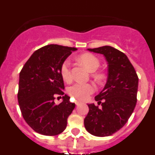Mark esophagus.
<instances>
[{
    "instance_id": "obj_1",
    "label": "esophagus",
    "mask_w": 155,
    "mask_h": 155,
    "mask_svg": "<svg viewBox=\"0 0 155 155\" xmlns=\"http://www.w3.org/2000/svg\"><path fill=\"white\" fill-rule=\"evenodd\" d=\"M75 104H76L77 105H79L81 104V102H79V101H78V100H77V101H75Z\"/></svg>"
}]
</instances>
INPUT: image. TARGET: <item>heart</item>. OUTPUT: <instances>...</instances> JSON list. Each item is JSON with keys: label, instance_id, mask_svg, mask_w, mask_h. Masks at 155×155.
Wrapping results in <instances>:
<instances>
[{"label": "heart", "instance_id": "b5f03b06", "mask_svg": "<svg viewBox=\"0 0 155 155\" xmlns=\"http://www.w3.org/2000/svg\"><path fill=\"white\" fill-rule=\"evenodd\" d=\"M79 61L87 69L91 72L96 71L100 66L99 59L96 56L91 53H84L79 57ZM61 74L63 78L67 81H69L71 79V62L69 60H65L61 64ZM96 78L101 79V74H96ZM95 87L92 84H83V83H76L68 88V93L71 97L76 98L79 101H84L88 98L90 94L94 93Z\"/></svg>", "mask_w": 155, "mask_h": 155}]
</instances>
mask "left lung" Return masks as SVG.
Instances as JSON below:
<instances>
[{"instance_id": "left-lung-1", "label": "left lung", "mask_w": 155, "mask_h": 155, "mask_svg": "<svg viewBox=\"0 0 155 155\" xmlns=\"http://www.w3.org/2000/svg\"><path fill=\"white\" fill-rule=\"evenodd\" d=\"M87 50L105 56L108 78L103 90L94 98L98 105L87 104L89 111L84 120V127L94 136L108 137L120 130L134 112L138 76L123 52L109 46Z\"/></svg>"}]
</instances>
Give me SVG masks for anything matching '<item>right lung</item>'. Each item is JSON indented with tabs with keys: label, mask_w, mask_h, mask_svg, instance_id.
Listing matches in <instances>:
<instances>
[{
	"label": "right lung",
	"mask_w": 155,
	"mask_h": 155,
	"mask_svg": "<svg viewBox=\"0 0 155 155\" xmlns=\"http://www.w3.org/2000/svg\"><path fill=\"white\" fill-rule=\"evenodd\" d=\"M74 47L47 45L35 50L19 74L18 101L23 118L33 130L45 136H56L65 130L68 116L75 107L64 95L61 64ZM56 96H63L57 105Z\"/></svg>",
	"instance_id": "add662e5"
}]
</instances>
